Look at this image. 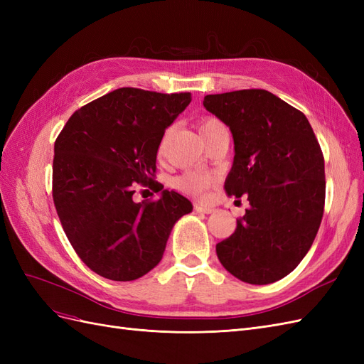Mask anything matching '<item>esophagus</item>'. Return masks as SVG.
Segmentation results:
<instances>
[{
    "label": "esophagus",
    "mask_w": 364,
    "mask_h": 364,
    "mask_svg": "<svg viewBox=\"0 0 364 364\" xmlns=\"http://www.w3.org/2000/svg\"><path fill=\"white\" fill-rule=\"evenodd\" d=\"M194 209L197 213H200V214H213L215 209L213 208V206H209V205H200V203H197L196 206H194Z\"/></svg>",
    "instance_id": "esophagus-1"
}]
</instances>
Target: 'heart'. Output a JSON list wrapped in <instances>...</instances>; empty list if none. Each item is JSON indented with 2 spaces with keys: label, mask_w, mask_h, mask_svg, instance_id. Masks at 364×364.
I'll use <instances>...</instances> for the list:
<instances>
[{
  "label": "heart",
  "mask_w": 364,
  "mask_h": 364,
  "mask_svg": "<svg viewBox=\"0 0 364 364\" xmlns=\"http://www.w3.org/2000/svg\"><path fill=\"white\" fill-rule=\"evenodd\" d=\"M220 119H217L215 117H203L199 121V129L202 136H205L209 132L214 130L217 126H220ZM165 146V138L161 144V150ZM214 178L211 174H206L202 171H186L182 176H179L176 179V188L182 193L186 194H193V196H202L205 194L211 186L214 185Z\"/></svg>",
  "instance_id": "heart-1"
}]
</instances>
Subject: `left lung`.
Wrapping results in <instances>:
<instances>
[{"instance_id": "obj_1", "label": "left lung", "mask_w": 364, "mask_h": 364, "mask_svg": "<svg viewBox=\"0 0 364 364\" xmlns=\"http://www.w3.org/2000/svg\"><path fill=\"white\" fill-rule=\"evenodd\" d=\"M203 106L234 136L226 194L249 200L234 234L217 243V257L243 282L279 281L306 255L322 222V149L306 117L266 90L206 95Z\"/></svg>"}]
</instances>
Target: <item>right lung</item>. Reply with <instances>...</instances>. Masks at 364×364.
I'll return each instance as SVG.
<instances>
[{
	"label": "right lung",
	"mask_w": 364,
	"mask_h": 364,
	"mask_svg": "<svg viewBox=\"0 0 364 364\" xmlns=\"http://www.w3.org/2000/svg\"><path fill=\"white\" fill-rule=\"evenodd\" d=\"M190 102V92L119 87L77 109L56 138L54 206L73 249L100 277H144L161 261L173 225L191 213L174 191L132 199L138 188H164L155 181L158 149Z\"/></svg>",
	"instance_id": "add662e5"
}]
</instances>
